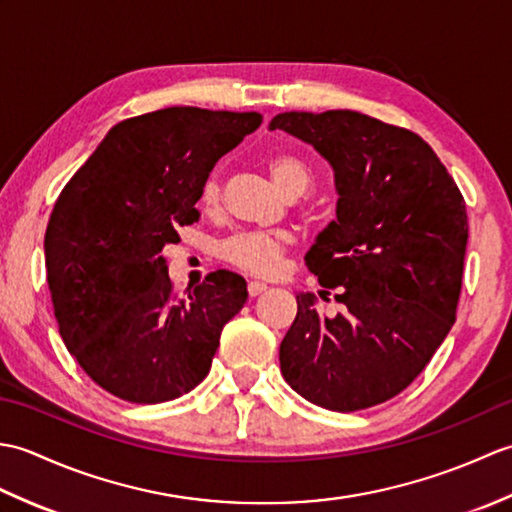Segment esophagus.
Instances as JSON below:
<instances>
[{"instance_id": "obj_1", "label": "esophagus", "mask_w": 512, "mask_h": 512, "mask_svg": "<svg viewBox=\"0 0 512 512\" xmlns=\"http://www.w3.org/2000/svg\"><path fill=\"white\" fill-rule=\"evenodd\" d=\"M268 290V284H264V281H248V295L250 297H257L262 295V292Z\"/></svg>"}]
</instances>
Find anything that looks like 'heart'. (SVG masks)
<instances>
[{"instance_id":"1","label":"heart","mask_w":512,"mask_h":512,"mask_svg":"<svg viewBox=\"0 0 512 512\" xmlns=\"http://www.w3.org/2000/svg\"><path fill=\"white\" fill-rule=\"evenodd\" d=\"M268 171L277 187L286 195H301L306 193L312 184V173L306 162L292 154H279L270 158ZM200 202L206 209L220 202V187L211 178L204 184ZM295 244V237L288 231H244L237 233L222 244V257L228 264L237 266L239 270L250 275H275L286 250Z\"/></svg>"}]
</instances>
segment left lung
<instances>
[{
    "label": "left lung",
    "instance_id": "obj_1",
    "mask_svg": "<svg viewBox=\"0 0 512 512\" xmlns=\"http://www.w3.org/2000/svg\"><path fill=\"white\" fill-rule=\"evenodd\" d=\"M268 129L312 145L334 171L336 217L306 264L345 306L321 317L317 297L299 292L281 374L323 409L374 407L413 383L455 323L464 198L418 134L361 112H284Z\"/></svg>",
    "mask_w": 512,
    "mask_h": 512
}]
</instances>
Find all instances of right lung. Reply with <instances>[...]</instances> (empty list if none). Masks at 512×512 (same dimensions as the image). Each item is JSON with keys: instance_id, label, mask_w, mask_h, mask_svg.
<instances>
[{"instance_id": "add662e5", "label": "right lung", "mask_w": 512, "mask_h": 512, "mask_svg": "<svg viewBox=\"0 0 512 512\" xmlns=\"http://www.w3.org/2000/svg\"><path fill=\"white\" fill-rule=\"evenodd\" d=\"M257 112L167 107L114 125L61 191L43 239L54 317L70 354L110 394L154 405L209 374L246 281L215 270L176 299L162 250L198 220L215 162Z\"/></svg>"}]
</instances>
